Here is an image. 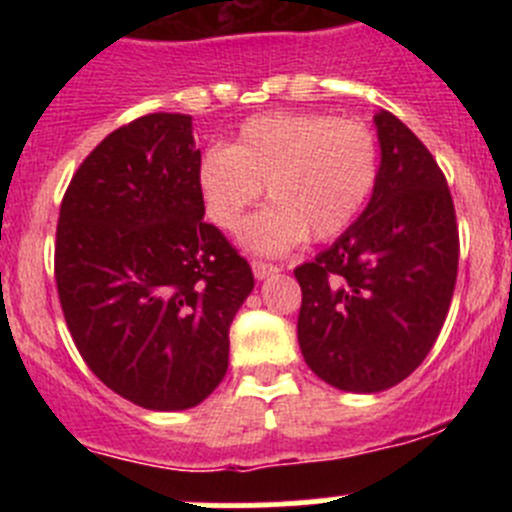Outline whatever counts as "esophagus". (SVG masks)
<instances>
[{"mask_svg":"<svg viewBox=\"0 0 512 512\" xmlns=\"http://www.w3.org/2000/svg\"><path fill=\"white\" fill-rule=\"evenodd\" d=\"M252 272H255L257 280H265V277L275 275L277 265H270V262H262V260H252Z\"/></svg>","mask_w":512,"mask_h":512,"instance_id":"34e87169","label":"esophagus"}]
</instances>
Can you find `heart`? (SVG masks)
Returning <instances> with one entry per match:
<instances>
[{"label":"heart","mask_w":512,"mask_h":512,"mask_svg":"<svg viewBox=\"0 0 512 512\" xmlns=\"http://www.w3.org/2000/svg\"><path fill=\"white\" fill-rule=\"evenodd\" d=\"M381 148L364 123L327 113L247 118L232 146H210L198 165L208 218L230 230L267 185L272 205L242 225L250 250L280 255L312 235L332 240L356 223L374 195Z\"/></svg>","instance_id":"b5f03b06"}]
</instances>
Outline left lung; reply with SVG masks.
<instances>
[{
    "mask_svg": "<svg viewBox=\"0 0 512 512\" xmlns=\"http://www.w3.org/2000/svg\"><path fill=\"white\" fill-rule=\"evenodd\" d=\"M381 173L359 220L294 270L297 339L327 384L376 394L404 381L441 334L458 275L451 190L394 113L374 116Z\"/></svg>",
    "mask_w": 512,
    "mask_h": 512,
    "instance_id": "1",
    "label": "left lung"
}]
</instances>
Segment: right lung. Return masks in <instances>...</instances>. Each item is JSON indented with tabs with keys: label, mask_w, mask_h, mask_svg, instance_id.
Masks as SVG:
<instances>
[{
	"label": "right lung",
	"mask_w": 512,
	"mask_h": 512,
	"mask_svg": "<svg viewBox=\"0 0 512 512\" xmlns=\"http://www.w3.org/2000/svg\"><path fill=\"white\" fill-rule=\"evenodd\" d=\"M193 118L148 113L108 133L66 188L54 275L98 379L151 411L193 409L223 381L250 265L203 220Z\"/></svg>",
	"instance_id": "1"
}]
</instances>
